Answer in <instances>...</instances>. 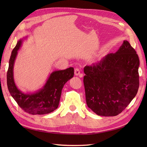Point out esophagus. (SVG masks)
<instances>
[{"label": "esophagus", "instance_id": "34e87169", "mask_svg": "<svg viewBox=\"0 0 147 147\" xmlns=\"http://www.w3.org/2000/svg\"><path fill=\"white\" fill-rule=\"evenodd\" d=\"M74 74L76 76H80V77H82V74H80V70L79 68H76L74 69Z\"/></svg>", "mask_w": 147, "mask_h": 147}]
</instances>
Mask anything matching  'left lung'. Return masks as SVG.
Listing matches in <instances>:
<instances>
[{
  "instance_id": "1",
  "label": "left lung",
  "mask_w": 147,
  "mask_h": 147,
  "mask_svg": "<svg viewBox=\"0 0 147 147\" xmlns=\"http://www.w3.org/2000/svg\"><path fill=\"white\" fill-rule=\"evenodd\" d=\"M138 54L125 40L119 49L84 67L88 107L96 114L115 116L126 109L139 88Z\"/></svg>"
}]
</instances>
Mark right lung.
I'll use <instances>...</instances> for the list:
<instances>
[{
  "label": "right lung",
  "instance_id": "right-lung-1",
  "mask_svg": "<svg viewBox=\"0 0 147 147\" xmlns=\"http://www.w3.org/2000/svg\"><path fill=\"white\" fill-rule=\"evenodd\" d=\"M23 40L18 42L12 50L7 73V84L9 92L24 111L30 114H46L58 107L62 88L68 80L74 76V68L55 71L51 74L42 89L34 93H24L16 86L13 76V67L18 51Z\"/></svg>",
  "mask_w": 147,
  "mask_h": 147
}]
</instances>
